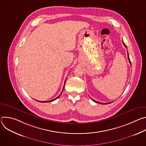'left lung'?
I'll return each mask as SVG.
<instances>
[{
	"label": "left lung",
	"instance_id": "8db88e82",
	"mask_svg": "<svg viewBox=\"0 0 146 146\" xmlns=\"http://www.w3.org/2000/svg\"><path fill=\"white\" fill-rule=\"evenodd\" d=\"M122 43H123V44L124 45V46L125 47L127 48V46L125 44V43H123V41H122ZM128 59H129V63L131 64V60H130V59H129V54H128ZM92 99V100L94 101V102H96V103H100V104H102V105H107V104H109V103H111V102H110V103H100L99 102H98V101H96V100H94L93 99Z\"/></svg>",
	"mask_w": 146,
	"mask_h": 146
}]
</instances>
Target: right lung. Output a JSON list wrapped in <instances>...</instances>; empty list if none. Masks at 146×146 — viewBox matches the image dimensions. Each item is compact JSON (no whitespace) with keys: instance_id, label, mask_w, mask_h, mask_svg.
Listing matches in <instances>:
<instances>
[{"instance_id":"obj_1","label":"right lung","mask_w":146,"mask_h":146,"mask_svg":"<svg viewBox=\"0 0 146 146\" xmlns=\"http://www.w3.org/2000/svg\"><path fill=\"white\" fill-rule=\"evenodd\" d=\"M66 79L65 80V84H64V88H63V90H62V92L60 93V94L58 96H57L55 99H53V100H48V101H37V102H43V103H46V102H52V101H54V100H56V99H58L60 95H61V94H62V92H63V90H64V87H65V82H66Z\"/></svg>"}]
</instances>
